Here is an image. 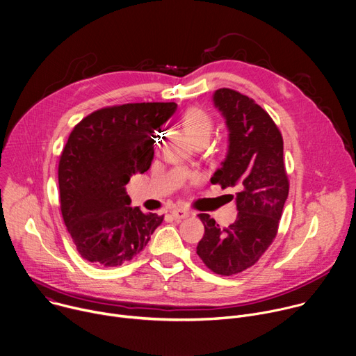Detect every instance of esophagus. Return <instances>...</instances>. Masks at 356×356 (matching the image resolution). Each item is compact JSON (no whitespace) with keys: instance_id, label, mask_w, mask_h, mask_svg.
<instances>
[{"instance_id":"1","label":"esophagus","mask_w":356,"mask_h":356,"mask_svg":"<svg viewBox=\"0 0 356 356\" xmlns=\"http://www.w3.org/2000/svg\"><path fill=\"white\" fill-rule=\"evenodd\" d=\"M171 215L175 218V219H178V220H181V219H186V218H189L191 216V211H188V210H185V209H172L171 210Z\"/></svg>"}]
</instances>
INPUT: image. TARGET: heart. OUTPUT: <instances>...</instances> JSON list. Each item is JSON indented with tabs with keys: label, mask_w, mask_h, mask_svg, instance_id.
<instances>
[{
	"label": "heart",
	"mask_w": 356,
	"mask_h": 356,
	"mask_svg": "<svg viewBox=\"0 0 356 356\" xmlns=\"http://www.w3.org/2000/svg\"><path fill=\"white\" fill-rule=\"evenodd\" d=\"M181 124L191 141L209 140L213 131L211 118L200 108L186 109L181 118Z\"/></svg>",
	"instance_id": "b5f03b06"
}]
</instances>
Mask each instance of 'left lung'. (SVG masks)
Here are the masks:
<instances>
[{"instance_id":"1","label":"left lung","mask_w":356,"mask_h":356,"mask_svg":"<svg viewBox=\"0 0 356 356\" xmlns=\"http://www.w3.org/2000/svg\"><path fill=\"white\" fill-rule=\"evenodd\" d=\"M213 101L230 131L227 157L213 182L223 189H238V213L236 222L225 229L207 213H200L204 234L196 254L210 270L230 276L258 262L275 240L289 179L283 163V138L268 112L230 88L218 90Z\"/></svg>"}]
</instances>
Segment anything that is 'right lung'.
<instances>
[{"label": "right lung", "instance_id": "right-lung-1", "mask_svg": "<svg viewBox=\"0 0 356 356\" xmlns=\"http://www.w3.org/2000/svg\"><path fill=\"white\" fill-rule=\"evenodd\" d=\"M175 111V102L106 106L70 133L58 161L60 209L86 261L122 265L145 250L161 225L164 216L130 207L124 186L150 168L156 131Z\"/></svg>", "mask_w": 356, "mask_h": 356}]
</instances>
